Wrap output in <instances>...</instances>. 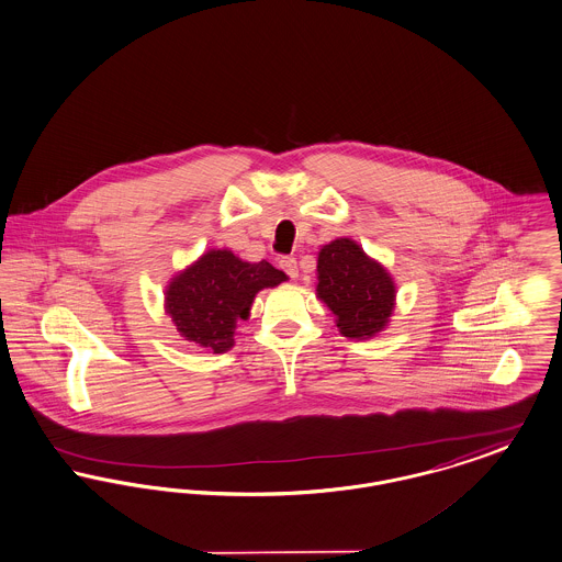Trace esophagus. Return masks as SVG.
<instances>
[{
	"instance_id": "34e87169",
	"label": "esophagus",
	"mask_w": 562,
	"mask_h": 562,
	"mask_svg": "<svg viewBox=\"0 0 562 562\" xmlns=\"http://www.w3.org/2000/svg\"><path fill=\"white\" fill-rule=\"evenodd\" d=\"M280 267L286 271V276H289V278H297V261H295L293 257H282V259H280Z\"/></svg>"
}]
</instances>
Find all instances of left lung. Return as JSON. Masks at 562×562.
<instances>
[{
  "instance_id": "left-lung-1",
  "label": "left lung",
  "mask_w": 562,
  "mask_h": 562,
  "mask_svg": "<svg viewBox=\"0 0 562 562\" xmlns=\"http://www.w3.org/2000/svg\"><path fill=\"white\" fill-rule=\"evenodd\" d=\"M316 293L337 316L339 333L350 339H367L384 329L395 307L393 278L348 237L321 250Z\"/></svg>"
}]
</instances>
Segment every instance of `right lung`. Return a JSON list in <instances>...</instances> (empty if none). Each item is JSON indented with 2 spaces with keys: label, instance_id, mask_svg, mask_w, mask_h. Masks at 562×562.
<instances>
[{
  "label": "right lung",
  "instance_id": "obj_1",
  "mask_svg": "<svg viewBox=\"0 0 562 562\" xmlns=\"http://www.w3.org/2000/svg\"><path fill=\"white\" fill-rule=\"evenodd\" d=\"M284 280L286 273L267 261L246 263L229 250H210L173 278L166 293L167 314L189 341L216 355L227 352L235 323L248 318L255 295Z\"/></svg>",
  "mask_w": 562,
  "mask_h": 562
}]
</instances>
